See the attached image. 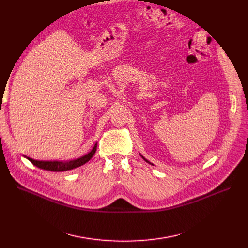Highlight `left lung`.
Segmentation results:
<instances>
[{
  "mask_svg": "<svg viewBox=\"0 0 248 248\" xmlns=\"http://www.w3.org/2000/svg\"><path fill=\"white\" fill-rule=\"evenodd\" d=\"M141 157H142V158H143V159H144V160H145V161H146V162H148V163H150V162H149V161H148V160H147V159H145V158H144V157H143V156H142V155H141ZM150 164H152V163H150ZM152 166H153V164H152Z\"/></svg>",
  "mask_w": 248,
  "mask_h": 248,
  "instance_id": "left-lung-1",
  "label": "left lung"
}]
</instances>
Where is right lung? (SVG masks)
Returning <instances> with one entry per match:
<instances>
[{"instance_id":"add662e5","label":"right lung","mask_w":248,"mask_h":248,"mask_svg":"<svg viewBox=\"0 0 248 248\" xmlns=\"http://www.w3.org/2000/svg\"><path fill=\"white\" fill-rule=\"evenodd\" d=\"M96 150H97V143L95 144V146L93 147V149L88 153V155L81 156L79 158L74 159V160H69V161L35 160V159L27 157V156H25V157L28 160H30L35 167H37L39 169L46 170H51V171H65V170H70L77 169V168L82 166V164L87 163L93 156V155H95Z\"/></svg>"}]
</instances>
